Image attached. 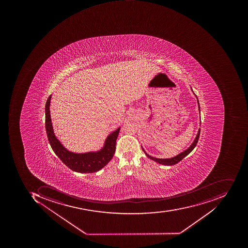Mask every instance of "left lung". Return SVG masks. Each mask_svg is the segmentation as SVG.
Segmentation results:
<instances>
[{
    "instance_id": "8db88e82",
    "label": "left lung",
    "mask_w": 248,
    "mask_h": 248,
    "mask_svg": "<svg viewBox=\"0 0 248 248\" xmlns=\"http://www.w3.org/2000/svg\"><path fill=\"white\" fill-rule=\"evenodd\" d=\"M191 90H192V89H191ZM195 96L197 97L196 94H195ZM197 98H198V97H197ZM198 107H199V111L200 112H201V110H200V104L199 101H198ZM200 133H201V129H199V130H198V135H197L194 142L191 144V145L188 147V149L183 151V152H182L181 154H179V155H176V156L173 157V158H170V159H157V158H155V157H153L151 156V155H148V154L144 151V150L143 149V147L142 151H144V154H145V155H147L148 158L152 159V160L155 161V162H158V163L161 164V165H175V164L178 163L179 162H180L183 158H185V157L187 155H188V154H189L190 153L194 150V147H196L197 144H198V140H199Z\"/></svg>"
}]
</instances>
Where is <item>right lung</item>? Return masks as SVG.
Masks as SVG:
<instances>
[{
    "label": "right lung",
    "mask_w": 248,
    "mask_h": 248,
    "mask_svg": "<svg viewBox=\"0 0 248 248\" xmlns=\"http://www.w3.org/2000/svg\"><path fill=\"white\" fill-rule=\"evenodd\" d=\"M51 95L49 96L46 104V129L47 139L52 150L67 167L79 173H94L98 171L112 159L115 151L117 138L120 127L107 137L102 149L97 152L86 154H74L67 151L54 135L50 115V102Z\"/></svg>",
    "instance_id": "add662e5"
}]
</instances>
